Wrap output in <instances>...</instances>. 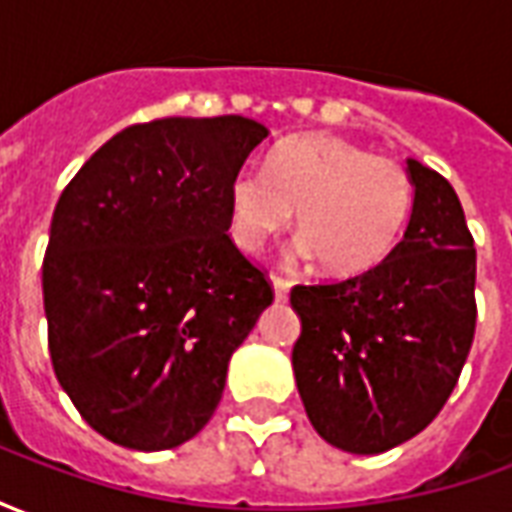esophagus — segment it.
<instances>
[{
  "label": "esophagus",
  "instance_id": "34e87169",
  "mask_svg": "<svg viewBox=\"0 0 512 512\" xmlns=\"http://www.w3.org/2000/svg\"><path fill=\"white\" fill-rule=\"evenodd\" d=\"M271 285H274V296H277V301L288 299V293H290V282H288V279L271 277Z\"/></svg>",
  "mask_w": 512,
  "mask_h": 512
}]
</instances>
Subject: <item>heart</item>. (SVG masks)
<instances>
[{
  "label": "heart",
  "mask_w": 512,
  "mask_h": 512,
  "mask_svg": "<svg viewBox=\"0 0 512 512\" xmlns=\"http://www.w3.org/2000/svg\"><path fill=\"white\" fill-rule=\"evenodd\" d=\"M414 202L397 161L326 134L290 136L268 153L266 172L241 169L227 186V230L238 249L260 252L293 219V255L332 274H362L392 249Z\"/></svg>",
  "instance_id": "b5f03b06"
}]
</instances>
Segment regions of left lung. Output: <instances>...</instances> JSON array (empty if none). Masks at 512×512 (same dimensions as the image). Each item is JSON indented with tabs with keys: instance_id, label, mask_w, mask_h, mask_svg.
<instances>
[{
	"instance_id": "8db88e82",
	"label": "left lung",
	"mask_w": 512,
	"mask_h": 512,
	"mask_svg": "<svg viewBox=\"0 0 512 512\" xmlns=\"http://www.w3.org/2000/svg\"><path fill=\"white\" fill-rule=\"evenodd\" d=\"M406 172L414 202L403 241L359 277L290 290L304 411L321 439L354 455L428 428L458 384L477 321V252L461 200L414 158Z\"/></svg>"
}]
</instances>
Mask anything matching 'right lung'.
Listing matches in <instances>:
<instances>
[{
    "label": "right lung",
    "mask_w": 512,
    "mask_h": 512,
    "mask_svg": "<svg viewBox=\"0 0 512 512\" xmlns=\"http://www.w3.org/2000/svg\"><path fill=\"white\" fill-rule=\"evenodd\" d=\"M268 128L167 117L98 147L60 194L43 260L57 381L101 436L158 452L194 439L235 348L274 301L227 235V186Z\"/></svg>",
    "instance_id": "1"
}]
</instances>
